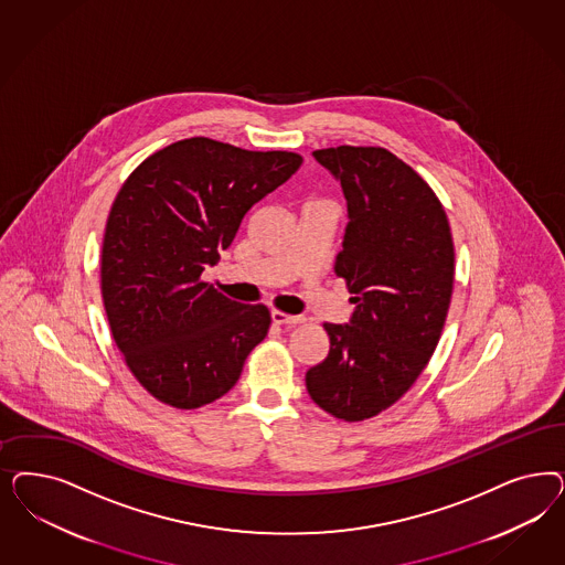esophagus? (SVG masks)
I'll use <instances>...</instances> for the list:
<instances>
[{"instance_id": "34e87169", "label": "esophagus", "mask_w": 565, "mask_h": 565, "mask_svg": "<svg viewBox=\"0 0 565 565\" xmlns=\"http://www.w3.org/2000/svg\"><path fill=\"white\" fill-rule=\"evenodd\" d=\"M270 316H273L274 324H301L303 322L301 316H289V313L278 310L270 311Z\"/></svg>"}]
</instances>
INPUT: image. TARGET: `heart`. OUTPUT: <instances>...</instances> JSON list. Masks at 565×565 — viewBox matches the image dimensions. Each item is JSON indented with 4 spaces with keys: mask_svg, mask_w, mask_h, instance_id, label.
Masks as SVG:
<instances>
[{
    "mask_svg": "<svg viewBox=\"0 0 565 565\" xmlns=\"http://www.w3.org/2000/svg\"><path fill=\"white\" fill-rule=\"evenodd\" d=\"M310 203H316V201H310Z\"/></svg>",
    "mask_w": 565,
    "mask_h": 565,
    "instance_id": "obj_1",
    "label": "heart"
}]
</instances>
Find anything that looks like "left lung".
I'll use <instances>...</instances> for the list:
<instances>
[{
    "label": "left lung",
    "mask_w": 565,
    "mask_h": 565,
    "mask_svg": "<svg viewBox=\"0 0 565 565\" xmlns=\"http://www.w3.org/2000/svg\"><path fill=\"white\" fill-rule=\"evenodd\" d=\"M313 158L345 193L334 273L355 310L349 324H324L327 360L306 386L330 416L360 422L399 401L430 362L454 292V238L428 182L384 147H328Z\"/></svg>",
    "instance_id": "1"
}]
</instances>
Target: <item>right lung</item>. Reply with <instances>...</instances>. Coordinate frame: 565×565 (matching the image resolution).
Returning a JSON list of instances; mask_svg holds the SVG:
<instances>
[{
  "mask_svg": "<svg viewBox=\"0 0 565 565\" xmlns=\"http://www.w3.org/2000/svg\"><path fill=\"white\" fill-rule=\"evenodd\" d=\"M303 158L182 139L132 170L109 210L102 297L132 376L179 409L220 399L270 328L266 306H243L201 273L237 235L255 203Z\"/></svg>",
  "mask_w": 565,
  "mask_h": 565,
  "instance_id": "obj_1",
  "label": "right lung"
}]
</instances>
